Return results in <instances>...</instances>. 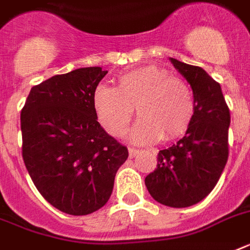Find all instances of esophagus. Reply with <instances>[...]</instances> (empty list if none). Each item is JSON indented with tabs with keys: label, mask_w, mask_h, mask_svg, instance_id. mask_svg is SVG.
Returning a JSON list of instances; mask_svg holds the SVG:
<instances>
[{
	"label": "esophagus",
	"mask_w": 250,
	"mask_h": 250,
	"mask_svg": "<svg viewBox=\"0 0 250 250\" xmlns=\"http://www.w3.org/2000/svg\"><path fill=\"white\" fill-rule=\"evenodd\" d=\"M139 149H135V148H129L128 149V154H129V158H133V157H136L139 154Z\"/></svg>",
	"instance_id": "esophagus-1"
}]
</instances>
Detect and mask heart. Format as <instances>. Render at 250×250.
<instances>
[{"mask_svg": "<svg viewBox=\"0 0 250 250\" xmlns=\"http://www.w3.org/2000/svg\"><path fill=\"white\" fill-rule=\"evenodd\" d=\"M137 119L129 132L136 144H153L182 136L194 114L192 90L158 66H145L122 74L115 86L100 84L93 92L98 122L114 137L127 131L133 107Z\"/></svg>", "mask_w": 250, "mask_h": 250, "instance_id": "heart-1", "label": "heart"}]
</instances>
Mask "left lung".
Here are the masks:
<instances>
[{
    "label": "left lung",
    "mask_w": 250,
    "mask_h": 250,
    "mask_svg": "<svg viewBox=\"0 0 250 250\" xmlns=\"http://www.w3.org/2000/svg\"><path fill=\"white\" fill-rule=\"evenodd\" d=\"M189 83L194 114L186 135L158 153L145 186L157 202L188 208L202 201L221 178L229 158V106L219 83L201 67L170 58Z\"/></svg>",
    "instance_id": "8db88e82"
}]
</instances>
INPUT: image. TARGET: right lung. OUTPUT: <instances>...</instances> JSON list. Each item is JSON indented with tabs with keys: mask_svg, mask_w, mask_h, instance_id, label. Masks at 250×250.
Instances as JSON below:
<instances>
[{
	"mask_svg": "<svg viewBox=\"0 0 250 250\" xmlns=\"http://www.w3.org/2000/svg\"><path fill=\"white\" fill-rule=\"evenodd\" d=\"M107 71L83 67L32 86L21 113L23 160L56 209L86 215L109 201L128 150L97 122L93 92Z\"/></svg>",
	"mask_w": 250,
	"mask_h": 250,
	"instance_id": "obj_1",
	"label": "right lung"
}]
</instances>
